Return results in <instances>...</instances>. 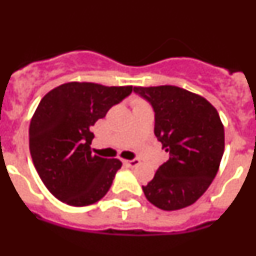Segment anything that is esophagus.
Here are the masks:
<instances>
[{"instance_id": "34e87169", "label": "esophagus", "mask_w": 256, "mask_h": 256, "mask_svg": "<svg viewBox=\"0 0 256 256\" xmlns=\"http://www.w3.org/2000/svg\"><path fill=\"white\" fill-rule=\"evenodd\" d=\"M124 162H126V165H130V166H137V165H140V162H141V160L140 159H133V160H124Z\"/></svg>"}]
</instances>
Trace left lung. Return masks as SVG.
<instances>
[{"mask_svg":"<svg viewBox=\"0 0 256 256\" xmlns=\"http://www.w3.org/2000/svg\"><path fill=\"white\" fill-rule=\"evenodd\" d=\"M155 112V136L169 160L142 186L151 204L162 210L190 206L204 195L218 173L224 151V126L202 96L177 86L134 87Z\"/></svg>","mask_w":256,"mask_h":256,"instance_id":"obj_1","label":"left lung"}]
</instances>
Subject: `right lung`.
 <instances>
[{"mask_svg":"<svg viewBox=\"0 0 256 256\" xmlns=\"http://www.w3.org/2000/svg\"><path fill=\"white\" fill-rule=\"evenodd\" d=\"M132 90L69 82L40 100L29 126V150L40 180L56 198L86 206L106 195L122 162L92 154L90 128Z\"/></svg>","mask_w":256,"mask_h":256,"instance_id":"add662e5","label":"right lung"}]
</instances>
